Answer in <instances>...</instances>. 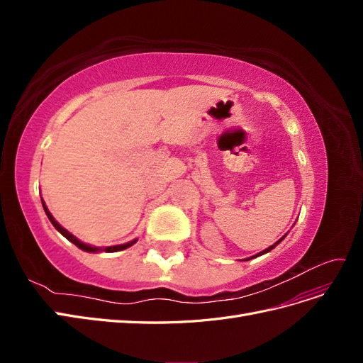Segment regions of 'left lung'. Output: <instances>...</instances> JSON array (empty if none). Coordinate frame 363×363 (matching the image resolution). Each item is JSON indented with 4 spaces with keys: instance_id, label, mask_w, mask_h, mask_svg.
I'll list each match as a JSON object with an SVG mask.
<instances>
[{
    "instance_id": "1",
    "label": "left lung",
    "mask_w": 363,
    "mask_h": 363,
    "mask_svg": "<svg viewBox=\"0 0 363 363\" xmlns=\"http://www.w3.org/2000/svg\"><path fill=\"white\" fill-rule=\"evenodd\" d=\"M284 236H286V235H284ZM284 236H283V238H280V239H279V240H277V242H276V244H274V245H271V247H268V248H267V250H263V251H260V252H259V255H256V256H252V257H248V259H247V260H250V259H255V257H259V256H262V255H265V252H268V251H271V250H272V248H276V247H277V245H279V244H280V242H281V240H283V239H284Z\"/></svg>"
}]
</instances>
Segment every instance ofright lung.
Listing matches in <instances>:
<instances>
[{"label":"right lung","instance_id":"right-lung-1","mask_svg":"<svg viewBox=\"0 0 363 363\" xmlns=\"http://www.w3.org/2000/svg\"><path fill=\"white\" fill-rule=\"evenodd\" d=\"M42 206H43V211H45V213H47V216H48V219L51 221V224L56 227V230L59 233H62L65 238H67L69 242H72L74 245H77L79 247L80 250H83V251H87V252H98V251H106V252H115V251H121V250H125V248H128V247H131L133 244H136L138 242V239H133V240H130V242H127V244H121V245H112V247H104V248H101V247H92V245H87V244H83L80 239H77L74 235H71L67 228H63L56 219H54V216L50 213V211H48V207L45 206V201L42 200Z\"/></svg>","mask_w":363,"mask_h":363}]
</instances>
